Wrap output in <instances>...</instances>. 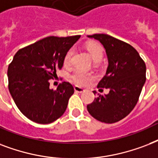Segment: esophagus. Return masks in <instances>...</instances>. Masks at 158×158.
<instances>
[{
    "mask_svg": "<svg viewBox=\"0 0 158 158\" xmlns=\"http://www.w3.org/2000/svg\"><path fill=\"white\" fill-rule=\"evenodd\" d=\"M74 90H75L76 92L78 93H82L85 91V90H84L83 88L80 87V86H78V85H75V86H74Z\"/></svg>",
    "mask_w": 158,
    "mask_h": 158,
    "instance_id": "esophagus-1",
    "label": "esophagus"
}]
</instances>
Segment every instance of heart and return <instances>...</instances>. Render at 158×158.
Wrapping results in <instances>:
<instances>
[{"mask_svg":"<svg viewBox=\"0 0 158 158\" xmlns=\"http://www.w3.org/2000/svg\"><path fill=\"white\" fill-rule=\"evenodd\" d=\"M85 48H86V50L88 51V52L90 53L91 59L94 62H98L101 61L104 56V48L100 44L94 42L88 43L87 44L85 45ZM73 52H74V51H73V48H70L66 53L64 60H63V63H64V66H66V67H68L71 64ZM70 77L71 80L77 85H85L89 81L94 80L95 77L91 73H85V72H83L81 70H76L71 75Z\"/></svg>","mask_w":158,"mask_h":158,"instance_id":"obj_1","label":"heart"}]
</instances>
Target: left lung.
<instances>
[{
  "mask_svg": "<svg viewBox=\"0 0 158 158\" xmlns=\"http://www.w3.org/2000/svg\"><path fill=\"white\" fill-rule=\"evenodd\" d=\"M88 37L99 40L106 48L109 66L97 88H106L110 92L98 94L92 103L87 105V110L101 122L116 123L136 106L146 81V65L137 50L127 43L105 34Z\"/></svg>",
  "mask_w": 158,
  "mask_h": 158,
  "instance_id": "8db88e82",
  "label": "left lung"
}]
</instances>
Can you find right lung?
I'll return each instance as SVG.
<instances>
[{
    "label": "right lung",
    "mask_w": 158,
    "mask_h": 158,
    "mask_svg": "<svg viewBox=\"0 0 158 158\" xmlns=\"http://www.w3.org/2000/svg\"><path fill=\"white\" fill-rule=\"evenodd\" d=\"M81 36H49L20 48L9 64L8 87L21 113L35 123H50L64 114L74 93L71 83L63 81L56 90L48 80L62 69L66 53Z\"/></svg>",
    "instance_id": "1"
}]
</instances>
